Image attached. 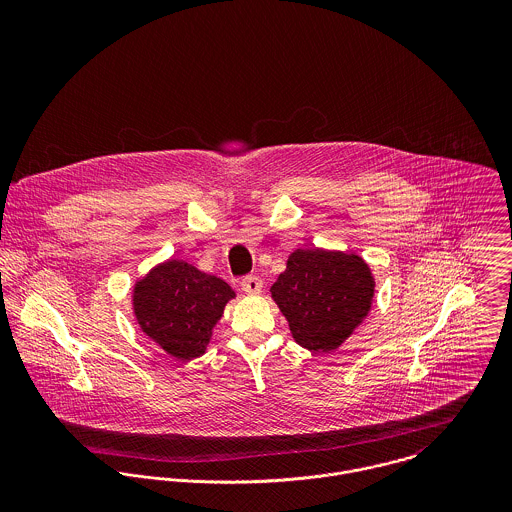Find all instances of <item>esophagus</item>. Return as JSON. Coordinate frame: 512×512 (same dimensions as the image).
Returning <instances> with one entry per match:
<instances>
[{"mask_svg": "<svg viewBox=\"0 0 512 512\" xmlns=\"http://www.w3.org/2000/svg\"><path fill=\"white\" fill-rule=\"evenodd\" d=\"M262 288H264V282L258 276H246L242 280V292L248 293V295H258L262 292Z\"/></svg>", "mask_w": 512, "mask_h": 512, "instance_id": "34e87169", "label": "esophagus"}]
</instances>
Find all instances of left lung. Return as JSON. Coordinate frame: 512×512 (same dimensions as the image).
Segmentation results:
<instances>
[{
    "label": "left lung",
    "mask_w": 512,
    "mask_h": 512,
    "mask_svg": "<svg viewBox=\"0 0 512 512\" xmlns=\"http://www.w3.org/2000/svg\"><path fill=\"white\" fill-rule=\"evenodd\" d=\"M270 292L293 341L311 353H331L365 321L374 276L355 252L297 248Z\"/></svg>",
    "instance_id": "1"
}]
</instances>
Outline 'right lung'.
Listing matches in <instances>:
<instances>
[{
    "instance_id": "1",
    "label": "right lung",
    "mask_w": 512,
    "mask_h": 512,
    "mask_svg": "<svg viewBox=\"0 0 512 512\" xmlns=\"http://www.w3.org/2000/svg\"><path fill=\"white\" fill-rule=\"evenodd\" d=\"M234 290L185 260H165L138 278L132 309L147 339L177 361L205 355Z\"/></svg>"
}]
</instances>
